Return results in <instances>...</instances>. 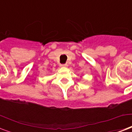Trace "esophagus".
<instances>
[{
    "label": "esophagus",
    "mask_w": 132,
    "mask_h": 132,
    "mask_svg": "<svg viewBox=\"0 0 132 132\" xmlns=\"http://www.w3.org/2000/svg\"><path fill=\"white\" fill-rule=\"evenodd\" d=\"M67 66H68V65H67V64H61V65H60V66H61V67H67Z\"/></svg>",
    "instance_id": "esophagus-1"
}]
</instances>
